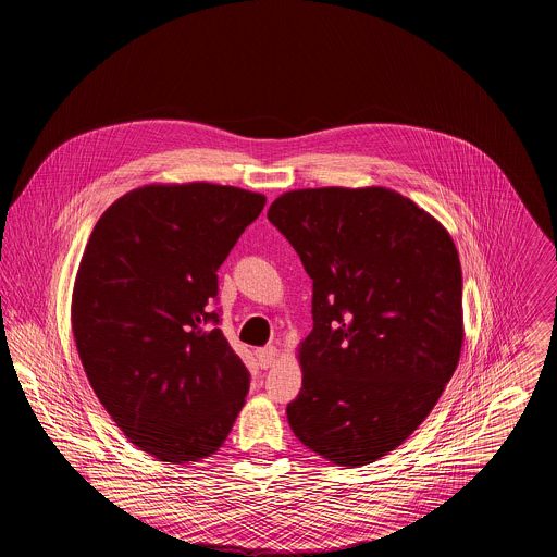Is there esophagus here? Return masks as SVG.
Segmentation results:
<instances>
[{
    "instance_id": "obj_1",
    "label": "esophagus",
    "mask_w": 557,
    "mask_h": 557,
    "mask_svg": "<svg viewBox=\"0 0 557 557\" xmlns=\"http://www.w3.org/2000/svg\"><path fill=\"white\" fill-rule=\"evenodd\" d=\"M255 356H257L261 369H270L278 360V349L276 347H263V349H257Z\"/></svg>"
}]
</instances>
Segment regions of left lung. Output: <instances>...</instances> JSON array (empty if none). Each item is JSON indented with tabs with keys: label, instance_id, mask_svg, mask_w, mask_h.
I'll return each mask as SVG.
<instances>
[{
	"label": "left lung",
	"instance_id": "8db88e82",
	"mask_svg": "<svg viewBox=\"0 0 557 557\" xmlns=\"http://www.w3.org/2000/svg\"><path fill=\"white\" fill-rule=\"evenodd\" d=\"M268 221L313 278L289 426L336 466L373 463L422 424L459 364L457 246L429 212L382 186L289 190Z\"/></svg>",
	"mask_w": 557,
	"mask_h": 557
}]
</instances>
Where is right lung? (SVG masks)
Segmentation results:
<instances>
[{
    "label": "right lung",
    "mask_w": 557,
    "mask_h": 557,
    "mask_svg": "<svg viewBox=\"0 0 557 557\" xmlns=\"http://www.w3.org/2000/svg\"><path fill=\"white\" fill-rule=\"evenodd\" d=\"M265 197L148 184L111 203L81 257L73 334L102 407L139 450L201 461L227 440L250 375L223 336L216 270Z\"/></svg>",
    "instance_id": "1"
}]
</instances>
